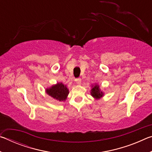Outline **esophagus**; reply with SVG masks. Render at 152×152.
Segmentation results:
<instances>
[{"label": "esophagus", "mask_w": 152, "mask_h": 152, "mask_svg": "<svg viewBox=\"0 0 152 152\" xmlns=\"http://www.w3.org/2000/svg\"><path fill=\"white\" fill-rule=\"evenodd\" d=\"M75 81H76L77 84H80V83H81V78H76L75 79Z\"/></svg>", "instance_id": "1"}]
</instances>
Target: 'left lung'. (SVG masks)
<instances>
[{
	"label": "left lung",
	"instance_id": "1",
	"mask_svg": "<svg viewBox=\"0 0 152 152\" xmlns=\"http://www.w3.org/2000/svg\"><path fill=\"white\" fill-rule=\"evenodd\" d=\"M91 94L92 96H94L96 99H99L103 95V92L101 91L99 88V86L95 85L94 87H92L91 90Z\"/></svg>",
	"mask_w": 152,
	"mask_h": 152
}]
</instances>
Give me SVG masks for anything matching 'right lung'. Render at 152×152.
<instances>
[{
	"label": "right lung",
	"instance_id": "right-lung-1",
	"mask_svg": "<svg viewBox=\"0 0 152 152\" xmlns=\"http://www.w3.org/2000/svg\"><path fill=\"white\" fill-rule=\"evenodd\" d=\"M46 92L57 101H63L66 99L69 91L66 86L64 85L62 83H58L50 88L46 90Z\"/></svg>",
	"mask_w": 152,
	"mask_h": 152
}]
</instances>
